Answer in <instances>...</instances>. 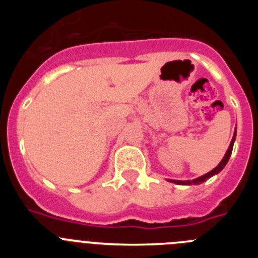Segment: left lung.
<instances>
[{
  "label": "left lung",
  "instance_id": "obj_1",
  "mask_svg": "<svg viewBox=\"0 0 258 258\" xmlns=\"http://www.w3.org/2000/svg\"><path fill=\"white\" fill-rule=\"evenodd\" d=\"M235 137H236V129H235V133H234V137H232L231 143H230V146H229V149H227L226 154H225L223 159L221 160V163L218 164V165L216 166L214 169H212L211 172H208L207 174L202 175V177H199V178L192 179V181H174V179H170V182H174V183H177V184H200V183H203L204 181H207L208 178H211V177H213L214 174H218V173H220L221 170L225 168V165H226L227 161H229L230 156H231L232 147H234V142H235Z\"/></svg>",
  "mask_w": 258,
  "mask_h": 258
}]
</instances>
